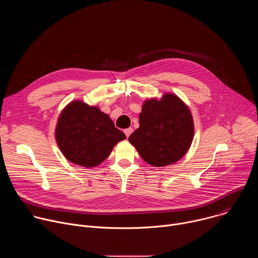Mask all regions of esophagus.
Listing matches in <instances>:
<instances>
[{"label":"esophagus","mask_w":258,"mask_h":258,"mask_svg":"<svg viewBox=\"0 0 258 258\" xmlns=\"http://www.w3.org/2000/svg\"><path fill=\"white\" fill-rule=\"evenodd\" d=\"M133 127H128V128H125L124 130V134H125V136H126V138H128L130 136H131V134L133 133Z\"/></svg>","instance_id":"34e87169"}]
</instances>
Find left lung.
<instances>
[{
    "label": "left lung",
    "mask_w": 258,
    "mask_h": 258,
    "mask_svg": "<svg viewBox=\"0 0 258 258\" xmlns=\"http://www.w3.org/2000/svg\"><path fill=\"white\" fill-rule=\"evenodd\" d=\"M139 122L128 141L147 163L156 167L169 165L189 150L194 137L193 117L177 96L164 94L161 100L145 101Z\"/></svg>",
    "instance_id": "left-lung-1"
}]
</instances>
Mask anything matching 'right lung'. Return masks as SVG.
Returning <instances> with one entry per match:
<instances>
[{
	"label": "right lung",
	"mask_w": 258,
	"mask_h": 258,
	"mask_svg": "<svg viewBox=\"0 0 258 258\" xmlns=\"http://www.w3.org/2000/svg\"><path fill=\"white\" fill-rule=\"evenodd\" d=\"M55 137L63 155L84 167L102 163L113 147L125 139L107 114L82 101H73L63 109Z\"/></svg>",
	"instance_id": "add662e5"
}]
</instances>
